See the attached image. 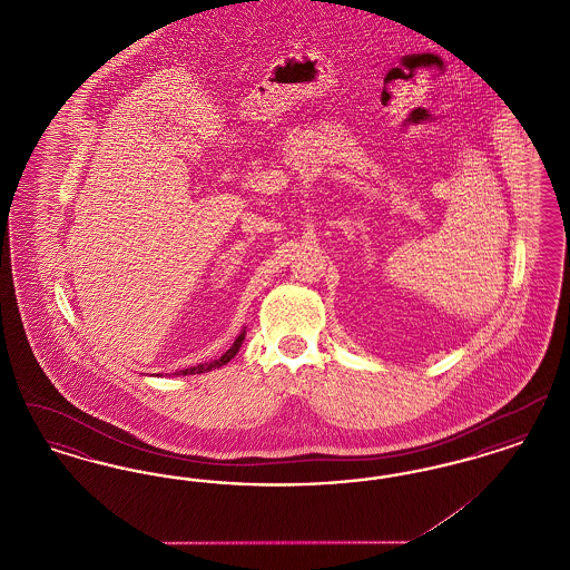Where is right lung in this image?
<instances>
[{"label": "right lung", "instance_id": "obj_1", "mask_svg": "<svg viewBox=\"0 0 570 570\" xmlns=\"http://www.w3.org/2000/svg\"><path fill=\"white\" fill-rule=\"evenodd\" d=\"M245 340V331L239 333V337L235 340V344L226 351V353L222 354L219 358L216 361H209V363H200V365H196V367H188V370H179V372H175V376H188V374H205V372H212V370H216V367H222V365H226L235 354L239 353V348H242V344H244Z\"/></svg>", "mask_w": 570, "mask_h": 570}]
</instances>
